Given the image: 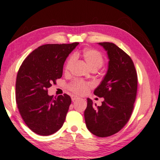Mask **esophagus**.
Segmentation results:
<instances>
[{"label":"esophagus","instance_id":"34e87169","mask_svg":"<svg viewBox=\"0 0 160 160\" xmlns=\"http://www.w3.org/2000/svg\"><path fill=\"white\" fill-rule=\"evenodd\" d=\"M71 99H72V101L74 102L75 101V100L78 99V97L77 96H75V95H72L71 96Z\"/></svg>","mask_w":160,"mask_h":160}]
</instances>
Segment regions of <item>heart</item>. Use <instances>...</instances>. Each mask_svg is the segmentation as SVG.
I'll use <instances>...</instances> for the list:
<instances>
[{
  "instance_id": "b5f03b06",
  "label": "heart",
  "mask_w": 160,
  "mask_h": 160,
  "mask_svg": "<svg viewBox=\"0 0 160 160\" xmlns=\"http://www.w3.org/2000/svg\"><path fill=\"white\" fill-rule=\"evenodd\" d=\"M82 55L89 67L92 70L99 69L104 63V56L99 51L94 49V48H85L82 51ZM74 59L75 58L73 57H70L68 59L66 63V66H65L66 71L70 70V67L72 66V63H73ZM90 85L88 83L84 82L80 80H76L74 81L73 82L70 83L68 86V88L73 93L79 94V95H82V94L87 92V91L90 88Z\"/></svg>"
}]
</instances>
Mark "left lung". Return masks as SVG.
<instances>
[{
	"label": "left lung",
	"mask_w": 160,
	"mask_h": 160,
	"mask_svg": "<svg viewBox=\"0 0 160 160\" xmlns=\"http://www.w3.org/2000/svg\"><path fill=\"white\" fill-rule=\"evenodd\" d=\"M107 51L109 68L94 94L104 97L101 106L88 99L85 110L87 128L98 137L111 136L120 131L132 115L137 95L138 75L131 58L110 42H100Z\"/></svg>",
	"instance_id": "8db88e82"
}]
</instances>
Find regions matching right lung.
I'll use <instances>...</instances> for the list:
<instances>
[{"instance_id":"1","label":"right lung","mask_w":160,"mask_h":160,"mask_svg":"<svg viewBox=\"0 0 160 160\" xmlns=\"http://www.w3.org/2000/svg\"><path fill=\"white\" fill-rule=\"evenodd\" d=\"M79 43L42 45L27 56L19 68L15 98L22 118L40 135L58 131L71 104L69 95H48V88L63 75L64 62Z\"/></svg>"}]
</instances>
